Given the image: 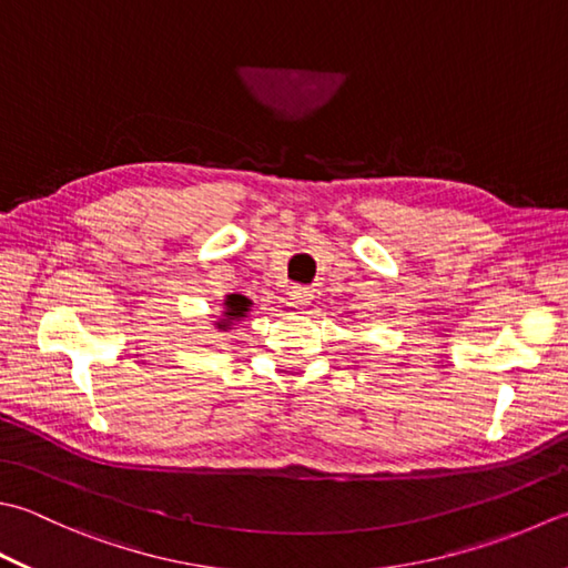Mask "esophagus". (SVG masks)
Instances as JSON below:
<instances>
[{"label":"esophagus","mask_w":568,"mask_h":568,"mask_svg":"<svg viewBox=\"0 0 568 568\" xmlns=\"http://www.w3.org/2000/svg\"><path fill=\"white\" fill-rule=\"evenodd\" d=\"M313 291H310V287H293L291 291V300H293V305L297 307V310H307V305L313 303Z\"/></svg>","instance_id":"esophagus-1"}]
</instances>
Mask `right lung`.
Listing matches in <instances>:
<instances>
[{
    "mask_svg": "<svg viewBox=\"0 0 568 568\" xmlns=\"http://www.w3.org/2000/svg\"><path fill=\"white\" fill-rule=\"evenodd\" d=\"M251 300L246 297V295H239V293H233V295H226V300H224V317H221L219 322H216V327L219 329H229L233 322H239L241 317H246L248 315V310H251Z\"/></svg>",
    "mask_w": 568,
    "mask_h": 568,
    "instance_id": "add662e5",
    "label": "right lung"
}]
</instances>
